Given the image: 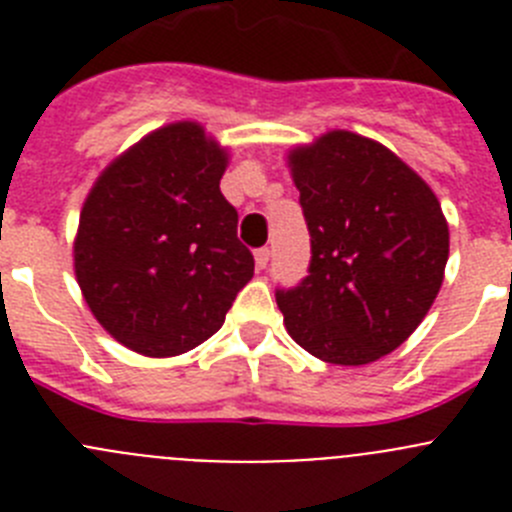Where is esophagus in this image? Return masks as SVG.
I'll use <instances>...</instances> for the list:
<instances>
[{
	"mask_svg": "<svg viewBox=\"0 0 512 512\" xmlns=\"http://www.w3.org/2000/svg\"><path fill=\"white\" fill-rule=\"evenodd\" d=\"M253 256H256V266H259V269H266V266H269V248H256V253H253Z\"/></svg>",
	"mask_w": 512,
	"mask_h": 512,
	"instance_id": "1",
	"label": "esophagus"
}]
</instances>
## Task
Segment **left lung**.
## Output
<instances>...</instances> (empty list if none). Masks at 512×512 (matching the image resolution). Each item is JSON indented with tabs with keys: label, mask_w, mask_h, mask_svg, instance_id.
I'll return each mask as SVG.
<instances>
[{
	"label": "left lung",
	"mask_w": 512,
	"mask_h": 512,
	"mask_svg": "<svg viewBox=\"0 0 512 512\" xmlns=\"http://www.w3.org/2000/svg\"><path fill=\"white\" fill-rule=\"evenodd\" d=\"M310 266L277 289L284 325L312 356L359 366L390 354L431 310L449 261L436 194L384 146L333 130L289 156Z\"/></svg>",
	"instance_id": "left-lung-1"
}]
</instances>
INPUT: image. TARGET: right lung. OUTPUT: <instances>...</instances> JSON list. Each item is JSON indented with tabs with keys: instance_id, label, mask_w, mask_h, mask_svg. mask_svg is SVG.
<instances>
[{
	"instance_id": "right-lung-1",
	"label": "right lung",
	"mask_w": 512,
	"mask_h": 512,
	"mask_svg": "<svg viewBox=\"0 0 512 512\" xmlns=\"http://www.w3.org/2000/svg\"><path fill=\"white\" fill-rule=\"evenodd\" d=\"M223 171L225 151L205 130L176 122L107 166L84 202L76 279L94 318L138 354L200 346L251 282Z\"/></svg>"
}]
</instances>
